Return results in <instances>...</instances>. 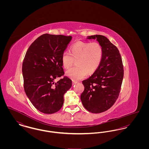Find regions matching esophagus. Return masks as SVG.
Masks as SVG:
<instances>
[{"label":"esophagus","mask_w":149,"mask_h":149,"mask_svg":"<svg viewBox=\"0 0 149 149\" xmlns=\"http://www.w3.org/2000/svg\"><path fill=\"white\" fill-rule=\"evenodd\" d=\"M77 83H78V81H76L73 80V81H72V85H74L75 84H76Z\"/></svg>","instance_id":"obj_1"}]
</instances>
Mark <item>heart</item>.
Instances as JSON below:
<instances>
[{
	"label": "heart",
	"mask_w": 149,
	"mask_h": 149,
	"mask_svg": "<svg viewBox=\"0 0 149 149\" xmlns=\"http://www.w3.org/2000/svg\"><path fill=\"white\" fill-rule=\"evenodd\" d=\"M103 55L102 45L97 42H78L70 48V52L64 51L61 55V63L64 68L68 69L76 61L77 66L66 72L68 77L79 80L97 70L101 64Z\"/></svg>",
	"instance_id": "1"
}]
</instances>
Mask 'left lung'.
Returning <instances> with one entry per match:
<instances>
[{"label": "left lung", "mask_w": 149, "mask_h": 149, "mask_svg": "<svg viewBox=\"0 0 149 149\" xmlns=\"http://www.w3.org/2000/svg\"><path fill=\"white\" fill-rule=\"evenodd\" d=\"M102 45L103 55L99 68L82 81L84 91L80 99L85 109L93 113L106 111L112 106L120 93L124 70L119 50L106 37L89 36Z\"/></svg>", "instance_id": "obj_1"}]
</instances>
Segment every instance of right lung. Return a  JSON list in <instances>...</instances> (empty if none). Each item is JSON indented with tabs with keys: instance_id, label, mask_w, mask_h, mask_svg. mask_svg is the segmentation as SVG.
<instances>
[{
	"instance_id": "1",
	"label": "right lung",
	"mask_w": 149,
	"mask_h": 149,
	"mask_svg": "<svg viewBox=\"0 0 149 149\" xmlns=\"http://www.w3.org/2000/svg\"><path fill=\"white\" fill-rule=\"evenodd\" d=\"M71 39L70 36L43 34L31 45L25 55L24 89L33 106L43 113L58 111L64 104V94L71 87L72 81L64 76L61 63V55Z\"/></svg>"
}]
</instances>
